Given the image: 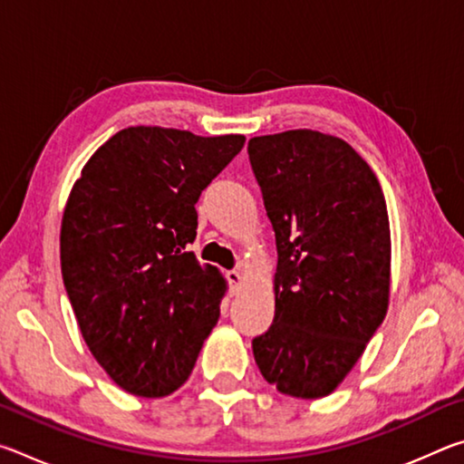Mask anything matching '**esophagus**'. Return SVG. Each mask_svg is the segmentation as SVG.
Wrapping results in <instances>:
<instances>
[{
  "instance_id": "obj_1",
  "label": "esophagus",
  "mask_w": 464,
  "mask_h": 464,
  "mask_svg": "<svg viewBox=\"0 0 464 464\" xmlns=\"http://www.w3.org/2000/svg\"><path fill=\"white\" fill-rule=\"evenodd\" d=\"M227 276V282H229V288H231V293L235 295L237 293V290L241 288V282H243V276H241V272L239 270H229L225 274Z\"/></svg>"
}]
</instances>
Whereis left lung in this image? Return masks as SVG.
<instances>
[{"instance_id":"1","label":"left lung","mask_w":464,"mask_h":464,"mask_svg":"<svg viewBox=\"0 0 464 464\" xmlns=\"http://www.w3.org/2000/svg\"><path fill=\"white\" fill-rule=\"evenodd\" d=\"M249 163L276 235V309L256 364L290 397L332 392L389 307L387 202L371 166L317 130L254 137Z\"/></svg>"}]
</instances>
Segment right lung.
Here are the masks:
<instances>
[{
	"mask_svg": "<svg viewBox=\"0 0 464 464\" xmlns=\"http://www.w3.org/2000/svg\"><path fill=\"white\" fill-rule=\"evenodd\" d=\"M246 137L130 127L82 169L61 223L63 282L93 358L121 389L166 397L221 315L225 278L192 254L196 202Z\"/></svg>",
	"mask_w": 464,
	"mask_h": 464,
	"instance_id": "1",
	"label": "right lung"
}]
</instances>
